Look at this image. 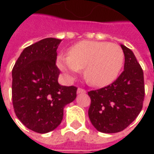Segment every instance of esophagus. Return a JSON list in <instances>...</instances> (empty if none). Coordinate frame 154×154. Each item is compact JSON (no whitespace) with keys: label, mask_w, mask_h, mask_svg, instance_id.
<instances>
[{"label":"esophagus","mask_w":154,"mask_h":154,"mask_svg":"<svg viewBox=\"0 0 154 154\" xmlns=\"http://www.w3.org/2000/svg\"><path fill=\"white\" fill-rule=\"evenodd\" d=\"M86 90H84V89H82V88H78V89H77V93H78V94H80V93H86Z\"/></svg>","instance_id":"esophagus-1"}]
</instances>
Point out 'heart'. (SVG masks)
I'll list each match as a JSON object with an SVG mask.
<instances>
[{
    "instance_id": "1",
    "label": "heart",
    "mask_w": 154,
    "mask_h": 154,
    "mask_svg": "<svg viewBox=\"0 0 154 154\" xmlns=\"http://www.w3.org/2000/svg\"><path fill=\"white\" fill-rule=\"evenodd\" d=\"M123 61V51L118 45L85 40L73 45L68 51V56H57L56 65L69 78H74L80 69L84 68L86 81L100 87L116 79Z\"/></svg>"
}]
</instances>
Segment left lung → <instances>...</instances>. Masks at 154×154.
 <instances>
[{"instance_id": "left-lung-1", "label": "left lung", "mask_w": 154, "mask_h": 154, "mask_svg": "<svg viewBox=\"0 0 154 154\" xmlns=\"http://www.w3.org/2000/svg\"><path fill=\"white\" fill-rule=\"evenodd\" d=\"M125 62L124 71L111 85L91 91L90 121L102 133L122 131L137 117L145 96L143 71L131 50L120 45Z\"/></svg>"}]
</instances>
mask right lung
I'll return each mask as SVG.
<instances>
[{
  "mask_svg": "<svg viewBox=\"0 0 154 154\" xmlns=\"http://www.w3.org/2000/svg\"><path fill=\"white\" fill-rule=\"evenodd\" d=\"M62 39L48 38L26 47L12 71V98L19 120L39 134L60 125L64 107L76 98L75 86L58 83L56 66L57 48Z\"/></svg>",
  "mask_w": 154,
  "mask_h": 154,
  "instance_id": "add662e5",
  "label": "right lung"
}]
</instances>
